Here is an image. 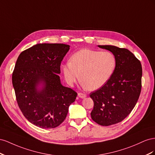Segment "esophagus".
Here are the masks:
<instances>
[{"mask_svg": "<svg viewBox=\"0 0 155 155\" xmlns=\"http://www.w3.org/2000/svg\"><path fill=\"white\" fill-rule=\"evenodd\" d=\"M78 95L79 97H81V98H82V99L85 98V97H86V95L84 94H83V93H78Z\"/></svg>", "mask_w": 155, "mask_h": 155, "instance_id": "obj_1", "label": "esophagus"}]
</instances>
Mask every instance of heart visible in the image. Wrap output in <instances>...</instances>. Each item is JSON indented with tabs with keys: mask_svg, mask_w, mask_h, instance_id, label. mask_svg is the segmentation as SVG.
<instances>
[{
	"mask_svg": "<svg viewBox=\"0 0 155 155\" xmlns=\"http://www.w3.org/2000/svg\"><path fill=\"white\" fill-rule=\"evenodd\" d=\"M116 67V57L112 52L83 49L72 55L70 61L62 65V71L69 84L79 80L81 74L83 85L95 90L110 80Z\"/></svg>",
	"mask_w": 155,
	"mask_h": 155,
	"instance_id": "obj_1",
	"label": "heart"
}]
</instances>
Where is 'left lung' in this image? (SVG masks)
<instances>
[{
  "instance_id": "8db88e82",
  "label": "left lung",
  "mask_w": 155,
  "mask_h": 155,
  "mask_svg": "<svg viewBox=\"0 0 155 155\" xmlns=\"http://www.w3.org/2000/svg\"><path fill=\"white\" fill-rule=\"evenodd\" d=\"M99 47L113 53L116 67L103 87L90 93L94 103L91 117L97 124L109 126L122 121L134 108L141 90L142 68L140 61L125 48Z\"/></svg>"
}]
</instances>
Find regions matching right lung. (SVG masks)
<instances>
[{
  "instance_id": "1",
  "label": "right lung",
  "mask_w": 155,
  "mask_h": 155,
  "mask_svg": "<svg viewBox=\"0 0 155 155\" xmlns=\"http://www.w3.org/2000/svg\"><path fill=\"white\" fill-rule=\"evenodd\" d=\"M70 46L41 43L25 50L17 60L12 74L16 100L26 119L42 129H53L67 116L77 93L61 84L60 65ZM43 89L38 91L39 83Z\"/></svg>"
}]
</instances>
